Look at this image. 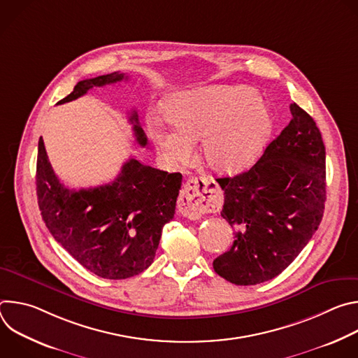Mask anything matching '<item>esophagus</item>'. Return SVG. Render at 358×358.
I'll list each match as a JSON object with an SVG mask.
<instances>
[{
    "mask_svg": "<svg viewBox=\"0 0 358 358\" xmlns=\"http://www.w3.org/2000/svg\"><path fill=\"white\" fill-rule=\"evenodd\" d=\"M217 207V184L213 178L191 177L182 185L178 198L180 213L189 220H199Z\"/></svg>",
    "mask_w": 358,
    "mask_h": 358,
    "instance_id": "obj_1",
    "label": "esophagus"
}]
</instances>
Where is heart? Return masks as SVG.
Masks as SVG:
<instances>
[{
    "label": "heart",
    "mask_w": 358,
    "mask_h": 358,
    "mask_svg": "<svg viewBox=\"0 0 358 358\" xmlns=\"http://www.w3.org/2000/svg\"><path fill=\"white\" fill-rule=\"evenodd\" d=\"M258 97L249 86L181 92L167 103L170 122L151 119L148 134L169 164L185 162L201 138V156L211 170L236 173L258 156L271 131V113Z\"/></svg>",
    "instance_id": "obj_1"
}]
</instances>
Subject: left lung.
<instances>
[{"instance_id": "8db88e82", "label": "left lung", "mask_w": 358, "mask_h": 358, "mask_svg": "<svg viewBox=\"0 0 358 358\" xmlns=\"http://www.w3.org/2000/svg\"><path fill=\"white\" fill-rule=\"evenodd\" d=\"M292 120L252 169L217 178L221 215L235 229L214 261L225 280L250 286L282 273L317 231L326 202V148L313 117L296 103Z\"/></svg>"}]
</instances>
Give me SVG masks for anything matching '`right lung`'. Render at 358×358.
I'll list each match as a JSON object with an SVG mask.
<instances>
[{
	"mask_svg": "<svg viewBox=\"0 0 358 358\" xmlns=\"http://www.w3.org/2000/svg\"><path fill=\"white\" fill-rule=\"evenodd\" d=\"M123 79H127L124 73L113 72L80 80L58 105ZM129 120L136 141L145 147L136 110ZM181 180L180 173L170 174L130 159L115 181L75 191L54 173L42 137L38 143L36 195L42 220L72 258L103 279H127L152 264L163 227L174 218Z\"/></svg>",
	"mask_w": 358,
	"mask_h": 358,
	"instance_id": "1",
	"label": "right lung"
}]
</instances>
